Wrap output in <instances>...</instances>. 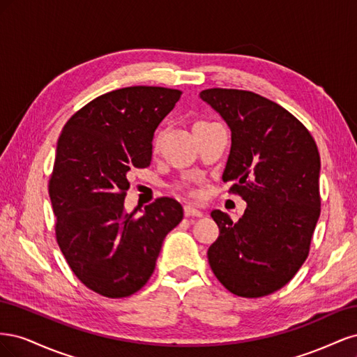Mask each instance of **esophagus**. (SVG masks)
Segmentation results:
<instances>
[{"mask_svg": "<svg viewBox=\"0 0 357 357\" xmlns=\"http://www.w3.org/2000/svg\"><path fill=\"white\" fill-rule=\"evenodd\" d=\"M185 215L186 218H190V215H193V218H201L202 211H199L195 207H192V205H185Z\"/></svg>", "mask_w": 357, "mask_h": 357, "instance_id": "1", "label": "esophagus"}]
</instances>
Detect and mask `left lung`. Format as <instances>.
<instances>
[{
	"instance_id": "1",
	"label": "left lung",
	"mask_w": 357,
	"mask_h": 357,
	"mask_svg": "<svg viewBox=\"0 0 357 357\" xmlns=\"http://www.w3.org/2000/svg\"><path fill=\"white\" fill-rule=\"evenodd\" d=\"M231 129L223 181L247 202L238 222L213 210L219 236L208 264L231 294L266 296L287 284L305 262L320 215V155L314 138L282 105L248 91L205 89Z\"/></svg>"
}]
</instances>
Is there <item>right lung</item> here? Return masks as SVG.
<instances>
[{"instance_id": "add662e5", "label": "right lung", "mask_w": 357, "mask_h": 357, "mask_svg": "<svg viewBox=\"0 0 357 357\" xmlns=\"http://www.w3.org/2000/svg\"><path fill=\"white\" fill-rule=\"evenodd\" d=\"M181 91L131 86L104 93L63 126L49 181L56 241L80 282L107 298L131 296L153 274L167 234L183 219L172 198L125 211L128 172L152 160L158 125Z\"/></svg>"}]
</instances>
